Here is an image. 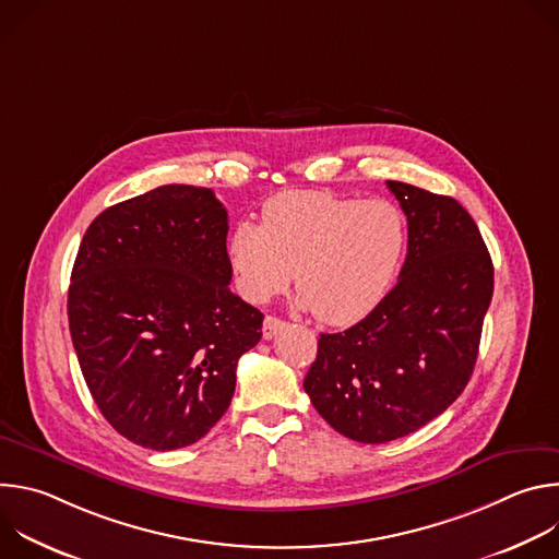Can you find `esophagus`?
<instances>
[{
	"label": "esophagus",
	"mask_w": 559,
	"mask_h": 559,
	"mask_svg": "<svg viewBox=\"0 0 559 559\" xmlns=\"http://www.w3.org/2000/svg\"><path fill=\"white\" fill-rule=\"evenodd\" d=\"M285 328H287V323L281 321V318H276V316H265V321H263V338L270 341V338H274L276 334H281Z\"/></svg>",
	"instance_id": "34e87169"
}]
</instances>
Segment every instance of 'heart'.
<instances>
[{"label": "heart", "instance_id": "obj_1", "mask_svg": "<svg viewBox=\"0 0 559 559\" xmlns=\"http://www.w3.org/2000/svg\"><path fill=\"white\" fill-rule=\"evenodd\" d=\"M407 250L403 210L386 199H345L330 192H283L263 221H238L227 236L236 287L267 302L294 276L300 305L328 325H352L389 294Z\"/></svg>", "mask_w": 559, "mask_h": 559}]
</instances>
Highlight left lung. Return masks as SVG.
Wrapping results in <instances>:
<instances>
[{
	"label": "left lung",
	"mask_w": 559,
	"mask_h": 559,
	"mask_svg": "<svg viewBox=\"0 0 559 559\" xmlns=\"http://www.w3.org/2000/svg\"><path fill=\"white\" fill-rule=\"evenodd\" d=\"M386 188L409 229L401 278L360 323L321 334L302 382L316 412L365 444L418 431L464 391L493 296V263L471 214L409 183Z\"/></svg>",
	"instance_id": "8db88e82"
}]
</instances>
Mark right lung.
I'll use <instances>...</instances> for the list:
<instances>
[{
    "label": "right lung",
    "mask_w": 559,
    "mask_h": 559,
    "mask_svg": "<svg viewBox=\"0 0 559 559\" xmlns=\"http://www.w3.org/2000/svg\"><path fill=\"white\" fill-rule=\"evenodd\" d=\"M227 210L207 188L162 186L104 210L79 246L68 323L104 418L173 451L227 412L263 313L229 292Z\"/></svg>",
    "instance_id": "add662e5"
}]
</instances>
